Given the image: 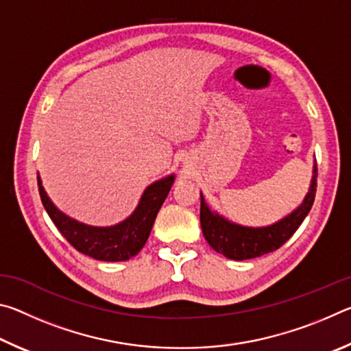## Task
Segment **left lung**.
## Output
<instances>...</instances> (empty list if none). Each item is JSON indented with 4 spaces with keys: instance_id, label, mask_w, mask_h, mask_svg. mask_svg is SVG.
<instances>
[{
    "instance_id": "left-lung-1",
    "label": "left lung",
    "mask_w": 351,
    "mask_h": 351,
    "mask_svg": "<svg viewBox=\"0 0 351 351\" xmlns=\"http://www.w3.org/2000/svg\"><path fill=\"white\" fill-rule=\"evenodd\" d=\"M317 187V165H314V175L310 192H308L304 203L291 215L283 218L268 228H243V226L226 221L224 218L212 213L206 206L203 195H201L199 221L203 229L204 239L212 246L213 251L223 254L230 260H249L269 254L283 246L299 226L304 221L308 212L311 210Z\"/></svg>"
}]
</instances>
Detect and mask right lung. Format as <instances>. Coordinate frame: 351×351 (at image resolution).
Instances as JSON below:
<instances>
[{
	"mask_svg": "<svg viewBox=\"0 0 351 351\" xmlns=\"http://www.w3.org/2000/svg\"><path fill=\"white\" fill-rule=\"evenodd\" d=\"M173 180L175 176L171 175L148 186L142 195L138 209L123 223L111 228H93L77 223L75 219H71L57 210V207L47 198L40 178H37L41 203L60 234L79 252L104 261L128 260L144 247L152 232L154 218L161 209L164 199L167 198Z\"/></svg>",
	"mask_w": 351,
	"mask_h": 351,
	"instance_id": "add662e5",
	"label": "right lung"
}]
</instances>
